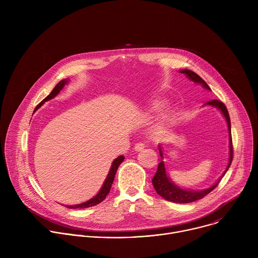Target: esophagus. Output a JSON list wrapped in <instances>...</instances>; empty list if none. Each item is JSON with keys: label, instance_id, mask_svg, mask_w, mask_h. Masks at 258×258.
I'll use <instances>...</instances> for the list:
<instances>
[{"label": "esophagus", "instance_id": "1", "mask_svg": "<svg viewBox=\"0 0 258 258\" xmlns=\"http://www.w3.org/2000/svg\"><path fill=\"white\" fill-rule=\"evenodd\" d=\"M146 147V144H144V143H142V142H139V143H137L136 145H135V147H134V149H135V151H142L144 148Z\"/></svg>", "mask_w": 258, "mask_h": 258}]
</instances>
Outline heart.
Wrapping results in <instances>:
<instances>
[{
    "instance_id": "heart-1",
    "label": "heart",
    "mask_w": 258,
    "mask_h": 258,
    "mask_svg": "<svg viewBox=\"0 0 258 258\" xmlns=\"http://www.w3.org/2000/svg\"><path fill=\"white\" fill-rule=\"evenodd\" d=\"M162 106H163V102H162V101H155V102L153 103L152 107H151V110H152V111H157V110H159ZM164 118H165V119L169 118V114H166V115L164 116Z\"/></svg>"
}]
</instances>
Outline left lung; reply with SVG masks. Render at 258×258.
I'll use <instances>...</instances> for the list:
<instances>
[{"instance_id":"obj_1","label":"left lung","mask_w":258,"mask_h":258,"mask_svg":"<svg viewBox=\"0 0 258 258\" xmlns=\"http://www.w3.org/2000/svg\"><path fill=\"white\" fill-rule=\"evenodd\" d=\"M181 73H185V75L188 76V78L198 84H201L205 89L210 90V88L208 87V85L197 75L194 71L189 70V69H183L180 71ZM207 105H212L217 107L222 113L224 114V116L226 117L227 123H228V127H229V133H230V161H229V165L226 169V171L224 172V174L222 175V177L226 174L227 170L229 169L232 160H233V141H232V135H231V119H230V115L228 112V109L226 107V105L222 102V101H218V100H210L208 102H206ZM160 156L162 157V153L160 151ZM220 177L218 179V181L213 185L212 187H210L209 189L203 190V191H188V190H182L180 188H178L174 183H172L169 178L166 175V171H165V167H164V163L163 161H161L158 164V168L157 171L154 175V177L152 178V183L154 186V189L156 191V193L158 195H160L162 198H164L167 201L170 202H174V203H191L194 201H197L199 199H202L203 197H205L206 195H208L212 190H214L218 182L222 179Z\"/></svg>"}]
</instances>
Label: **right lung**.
Listing matches in <instances>:
<instances>
[{"label":"right lung","mask_w":258,"mask_h":258,"mask_svg":"<svg viewBox=\"0 0 258 258\" xmlns=\"http://www.w3.org/2000/svg\"><path fill=\"white\" fill-rule=\"evenodd\" d=\"M67 82H68L67 80H63V81L59 82V83L57 84V86L54 88V90L51 92V94L48 95L38 106H36L35 110L38 109L39 107H41L46 101L51 100V99H53L55 96H57L58 93L63 89V87L65 86V84H67ZM123 159H124V157L121 155V156H118V157L113 161V163H112V165H111V168H110L109 173H108V175H107V177H106V179H105V181H104V183H103L102 189L100 190V192H99L94 198H92L91 200H89V201H87V202H85V203H82V204L73 205V206L67 205V207H68V208H88V207H92V206H95V205L101 203V202L106 198V196L108 195V193L110 192V189H111V186H112V182H113V180H114V176H115L116 170H117L118 166L120 165V163L123 161Z\"/></svg>","instance_id":"1"}]
</instances>
